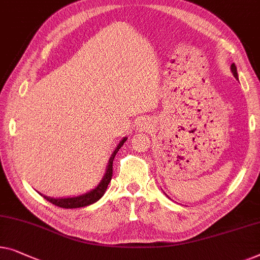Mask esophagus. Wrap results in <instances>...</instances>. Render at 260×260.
<instances>
[{"label": "esophagus", "mask_w": 260, "mask_h": 260, "mask_svg": "<svg viewBox=\"0 0 260 260\" xmlns=\"http://www.w3.org/2000/svg\"><path fill=\"white\" fill-rule=\"evenodd\" d=\"M149 126H150V124H149V122L148 121H141L139 122V124H138V129H139V131H145V130H148L149 129Z\"/></svg>", "instance_id": "esophagus-1"}]
</instances>
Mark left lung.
<instances>
[{
    "label": "left lung",
    "mask_w": 260,
    "mask_h": 260,
    "mask_svg": "<svg viewBox=\"0 0 260 260\" xmlns=\"http://www.w3.org/2000/svg\"><path fill=\"white\" fill-rule=\"evenodd\" d=\"M231 71H232V74H233V76H235V78L238 80V74H237V68L235 66V63H232V64H231Z\"/></svg>",
    "instance_id": "obj_1"
}]
</instances>
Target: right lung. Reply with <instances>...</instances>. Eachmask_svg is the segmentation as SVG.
<instances>
[{"instance_id": "1", "label": "right lung", "mask_w": 260, "mask_h": 260, "mask_svg": "<svg viewBox=\"0 0 260 260\" xmlns=\"http://www.w3.org/2000/svg\"><path fill=\"white\" fill-rule=\"evenodd\" d=\"M126 141V137H124L121 142L118 143L117 148L115 149V151L112 152V155L109 159L108 167H107V171H105L104 177L102 180L99 183L95 189H92L89 192H86L84 194H80L76 196V197H68V198H51L48 197V196L41 194L43 196L44 199H47L48 202L52 203V204L58 206V208H63V209H76V208H83V206L93 204V203L101 199V197L104 194L105 190L110 183L111 177H112V163H114V158L116 156V153L118 152V150L122 148V145L124 144V142Z\"/></svg>"}]
</instances>
